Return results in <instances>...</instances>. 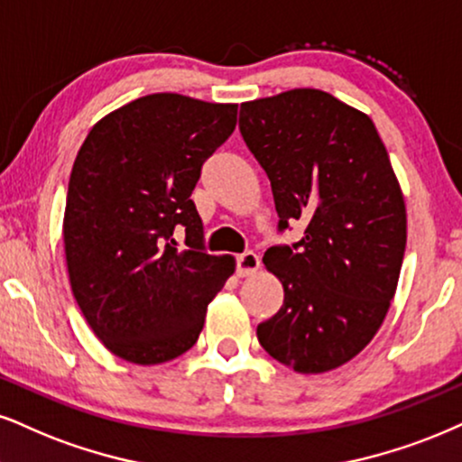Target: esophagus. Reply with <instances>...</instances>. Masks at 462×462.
Listing matches in <instances>:
<instances>
[{"label": "esophagus", "mask_w": 462, "mask_h": 462, "mask_svg": "<svg viewBox=\"0 0 462 462\" xmlns=\"http://www.w3.org/2000/svg\"><path fill=\"white\" fill-rule=\"evenodd\" d=\"M261 267V261L254 253H244L237 257V276H253L257 274Z\"/></svg>", "instance_id": "esophagus-1"}]
</instances>
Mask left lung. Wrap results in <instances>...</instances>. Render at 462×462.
<instances>
[{
  "label": "left lung",
  "mask_w": 462,
  "mask_h": 462,
  "mask_svg": "<svg viewBox=\"0 0 462 462\" xmlns=\"http://www.w3.org/2000/svg\"><path fill=\"white\" fill-rule=\"evenodd\" d=\"M240 133L270 178L278 226L306 222L298 244L263 254L284 300L257 338L295 373H328L374 338L394 300L407 246L401 184L373 119L321 89L242 102Z\"/></svg>",
  "instance_id": "left-lung-1"
}]
</instances>
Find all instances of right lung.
Here are the masks:
<instances>
[{
	"instance_id": "right-lung-1",
	"label": "right lung",
	"mask_w": 462,
	"mask_h": 462,
	"mask_svg": "<svg viewBox=\"0 0 462 462\" xmlns=\"http://www.w3.org/2000/svg\"><path fill=\"white\" fill-rule=\"evenodd\" d=\"M237 105L150 94L94 124L74 158L64 212L72 295L100 343L153 366L197 343L208 304L236 272L203 253L195 190L229 139ZM187 229L188 249L170 237Z\"/></svg>"
}]
</instances>
